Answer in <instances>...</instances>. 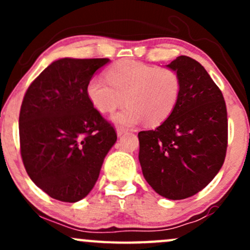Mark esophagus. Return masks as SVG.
<instances>
[{
	"mask_svg": "<svg viewBox=\"0 0 250 250\" xmlns=\"http://www.w3.org/2000/svg\"><path fill=\"white\" fill-rule=\"evenodd\" d=\"M116 133H117V136L121 137V136H123V135H125V133H127V129H125V128H122V127H117Z\"/></svg>",
	"mask_w": 250,
	"mask_h": 250,
	"instance_id": "1",
	"label": "esophagus"
}]
</instances>
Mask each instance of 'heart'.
<instances>
[{"mask_svg":"<svg viewBox=\"0 0 250 250\" xmlns=\"http://www.w3.org/2000/svg\"><path fill=\"white\" fill-rule=\"evenodd\" d=\"M108 80L91 79L87 96L102 114L115 111L125 103L128 107L117 113L113 121L123 125H159L173 114L181 95L180 77L168 68L123 60L107 71Z\"/></svg>","mask_w":250,"mask_h":250,"instance_id":"1","label":"heart"}]
</instances>
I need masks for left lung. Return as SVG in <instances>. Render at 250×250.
Wrapping results in <instances>:
<instances>
[{
  "label": "left lung",
  "mask_w": 250,
  "mask_h": 250,
  "mask_svg": "<svg viewBox=\"0 0 250 250\" xmlns=\"http://www.w3.org/2000/svg\"><path fill=\"white\" fill-rule=\"evenodd\" d=\"M180 77L181 95L170 116L139 133L143 176L157 194L183 200L207 187L225 162L228 120L222 93L207 70L188 56L167 64Z\"/></svg>",
  "instance_id": "left-lung-1"
}]
</instances>
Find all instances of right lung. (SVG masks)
<instances>
[{
  "label": "right lung",
  "instance_id": "obj_1",
  "mask_svg": "<svg viewBox=\"0 0 250 250\" xmlns=\"http://www.w3.org/2000/svg\"><path fill=\"white\" fill-rule=\"evenodd\" d=\"M108 59L54 61L23 97L19 129L21 156L34 183L53 199L77 202L90 193L115 129L93 107L87 85Z\"/></svg>",
  "mask_w": 250,
  "mask_h": 250
}]
</instances>
